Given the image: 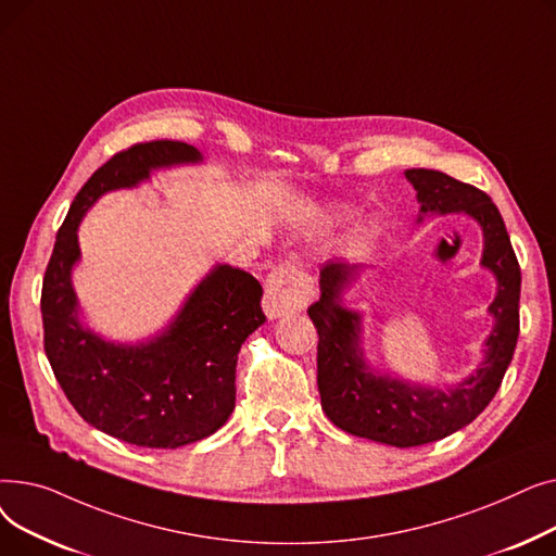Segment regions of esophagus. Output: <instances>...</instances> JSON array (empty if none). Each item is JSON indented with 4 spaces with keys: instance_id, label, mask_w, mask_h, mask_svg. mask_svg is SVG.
I'll list each match as a JSON object with an SVG mask.
<instances>
[{
    "instance_id": "1",
    "label": "esophagus",
    "mask_w": 556,
    "mask_h": 556,
    "mask_svg": "<svg viewBox=\"0 0 556 556\" xmlns=\"http://www.w3.org/2000/svg\"><path fill=\"white\" fill-rule=\"evenodd\" d=\"M308 281L300 263L288 258L279 266L273 268V273L266 279V290H263V308L268 315L279 317L293 311H302L308 302Z\"/></svg>"
}]
</instances>
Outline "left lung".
Listing matches in <instances>:
<instances>
[{"label":"left lung","instance_id":"left-lung-1","mask_svg":"<svg viewBox=\"0 0 556 556\" xmlns=\"http://www.w3.org/2000/svg\"><path fill=\"white\" fill-rule=\"evenodd\" d=\"M405 178L417 189L421 212H466L484 231L482 266L498 279V295L489 311L495 327L486 340V358L476 374L451 392L426 390L376 376L358 346L361 315L342 308V290L361 266L329 261L319 270L323 295L308 306L317 329V388L323 410L342 430L365 440L410 448L430 444L471 424L498 392L511 363L520 317V266L498 207L473 185L442 170L410 168Z\"/></svg>","mask_w":556,"mask_h":556}]
</instances>
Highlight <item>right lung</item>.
Returning a JSON list of instances; mask_svg holds the SVG:
<instances>
[{
	"instance_id": "right-lung-1",
	"label": "right lung",
	"mask_w": 556,
	"mask_h": 556,
	"mask_svg": "<svg viewBox=\"0 0 556 556\" xmlns=\"http://www.w3.org/2000/svg\"><path fill=\"white\" fill-rule=\"evenodd\" d=\"M193 146L173 139L132 143L114 153L76 193L42 279L45 354L74 410L105 434L146 448H178L216 432L237 401V361L245 338L266 323L261 283L218 266L153 342L116 346L85 331L76 317L72 266L76 229L105 191L132 187L155 166L198 162Z\"/></svg>"
}]
</instances>
